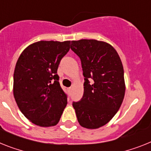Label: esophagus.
Here are the masks:
<instances>
[{"instance_id":"obj_1","label":"esophagus","mask_w":151,"mask_h":151,"mask_svg":"<svg viewBox=\"0 0 151 151\" xmlns=\"http://www.w3.org/2000/svg\"><path fill=\"white\" fill-rule=\"evenodd\" d=\"M68 91H71V87H68Z\"/></svg>"}]
</instances>
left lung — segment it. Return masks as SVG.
I'll return each mask as SVG.
<instances>
[{
  "instance_id": "obj_1",
  "label": "left lung",
  "mask_w": 151,
  "mask_h": 151,
  "mask_svg": "<svg viewBox=\"0 0 151 151\" xmlns=\"http://www.w3.org/2000/svg\"><path fill=\"white\" fill-rule=\"evenodd\" d=\"M70 49L80 58L84 77L83 94L73 102L80 125L96 129L114 117L125 93L122 62L114 48L97 40H73Z\"/></svg>"
}]
</instances>
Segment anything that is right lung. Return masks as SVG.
Listing matches in <instances>:
<instances>
[{
    "label": "right lung",
    "mask_w": 151,
    "mask_h": 151,
    "mask_svg": "<svg viewBox=\"0 0 151 151\" xmlns=\"http://www.w3.org/2000/svg\"><path fill=\"white\" fill-rule=\"evenodd\" d=\"M70 41L41 40L19 57L14 73V96L23 114L40 127L56 125L68 104L58 68Z\"/></svg>",
    "instance_id": "add662e5"
}]
</instances>
